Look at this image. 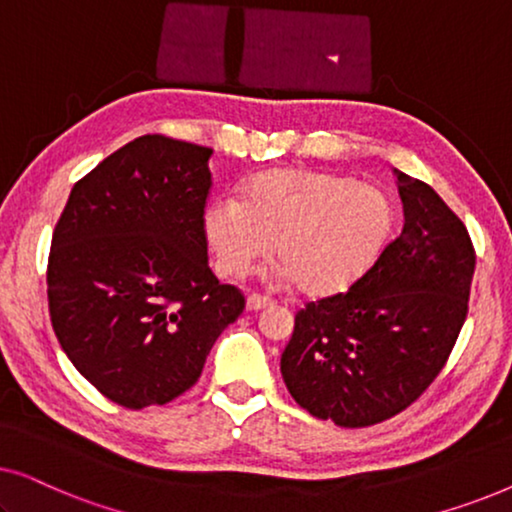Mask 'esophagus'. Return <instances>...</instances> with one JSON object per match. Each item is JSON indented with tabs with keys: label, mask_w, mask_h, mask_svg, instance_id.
Here are the masks:
<instances>
[{
	"label": "esophagus",
	"mask_w": 512,
	"mask_h": 512,
	"mask_svg": "<svg viewBox=\"0 0 512 512\" xmlns=\"http://www.w3.org/2000/svg\"><path fill=\"white\" fill-rule=\"evenodd\" d=\"M268 305H272V300L261 296V293H251V296L247 298V310H251V312L263 310V307H268Z\"/></svg>",
	"instance_id": "esophagus-1"
}]
</instances>
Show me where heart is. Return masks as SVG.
<instances>
[{
  "label": "heart",
  "instance_id": "obj_1",
  "mask_svg": "<svg viewBox=\"0 0 512 512\" xmlns=\"http://www.w3.org/2000/svg\"><path fill=\"white\" fill-rule=\"evenodd\" d=\"M394 223L387 193L326 172L275 170L256 177L247 198H221L205 214L219 268L244 275L277 242L286 275L307 293H335L380 256Z\"/></svg>",
  "mask_w": 512,
  "mask_h": 512
}]
</instances>
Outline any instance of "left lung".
Returning <instances> with one entry per match:
<instances>
[{"instance_id": "obj_1", "label": "left lung", "mask_w": 512, "mask_h": 512, "mask_svg": "<svg viewBox=\"0 0 512 512\" xmlns=\"http://www.w3.org/2000/svg\"><path fill=\"white\" fill-rule=\"evenodd\" d=\"M403 230L366 275L296 314L282 354L289 394L347 429L380 424L429 389L468 314L475 249L424 181L398 172Z\"/></svg>"}]
</instances>
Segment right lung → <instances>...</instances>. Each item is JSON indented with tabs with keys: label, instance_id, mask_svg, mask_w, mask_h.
<instances>
[{
	"label": "right lung",
	"instance_id": "obj_1",
	"mask_svg": "<svg viewBox=\"0 0 512 512\" xmlns=\"http://www.w3.org/2000/svg\"><path fill=\"white\" fill-rule=\"evenodd\" d=\"M212 149L163 135L125 144L69 193L48 254V312L74 368L142 410L198 382L240 317V289L207 263Z\"/></svg>",
	"mask_w": 512,
	"mask_h": 512
}]
</instances>
